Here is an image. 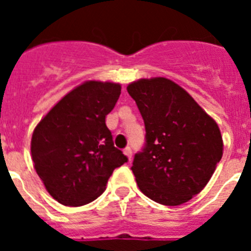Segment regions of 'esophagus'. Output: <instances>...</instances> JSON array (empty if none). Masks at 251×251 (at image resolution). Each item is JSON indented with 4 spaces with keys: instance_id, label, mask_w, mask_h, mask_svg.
I'll list each match as a JSON object with an SVG mask.
<instances>
[{
    "instance_id": "1",
    "label": "esophagus",
    "mask_w": 251,
    "mask_h": 251,
    "mask_svg": "<svg viewBox=\"0 0 251 251\" xmlns=\"http://www.w3.org/2000/svg\"><path fill=\"white\" fill-rule=\"evenodd\" d=\"M123 152H124V154H126V156L128 157V159H129V161H130V159H132V148H130V147L124 148Z\"/></svg>"
}]
</instances>
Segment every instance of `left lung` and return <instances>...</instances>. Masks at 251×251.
Instances as JSON below:
<instances>
[{
    "mask_svg": "<svg viewBox=\"0 0 251 251\" xmlns=\"http://www.w3.org/2000/svg\"><path fill=\"white\" fill-rule=\"evenodd\" d=\"M127 90L146 127V143L132 166L139 190L162 205L187 202L207 185L223 157L216 122L166 77L141 79Z\"/></svg>",
    "mask_w": 251,
    "mask_h": 251,
    "instance_id": "8db88e82",
    "label": "left lung"
}]
</instances>
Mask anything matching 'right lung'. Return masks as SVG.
Segmentation results:
<instances>
[{"mask_svg": "<svg viewBox=\"0 0 251 251\" xmlns=\"http://www.w3.org/2000/svg\"><path fill=\"white\" fill-rule=\"evenodd\" d=\"M119 95V84L86 81L66 94L35 128V170L57 202H92L105 191L113 171L128 162L114 147L105 124Z\"/></svg>", "mask_w": 251, "mask_h": 251, "instance_id": "add662e5", "label": "right lung"}]
</instances>
